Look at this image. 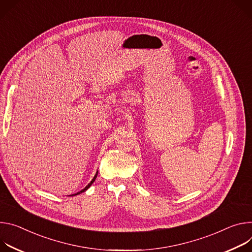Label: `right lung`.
<instances>
[{
	"instance_id": "right-lung-1",
	"label": "right lung",
	"mask_w": 252,
	"mask_h": 252,
	"mask_svg": "<svg viewBox=\"0 0 252 252\" xmlns=\"http://www.w3.org/2000/svg\"><path fill=\"white\" fill-rule=\"evenodd\" d=\"M97 175H98V172H97V173H96V175H95V176H94V178H93V179H92V181H91V182H90V183H89V184H88V185H87V186H86V187H85V188H84V189H82V190H81V191H79V192H77V193H75V194H73V195H78V194H80V193H82V192H84V191H86V190H87V189H88V188H89V187H90V186H91V185H92V184H93V182H94V181H95V179H96V177H97Z\"/></svg>"
}]
</instances>
